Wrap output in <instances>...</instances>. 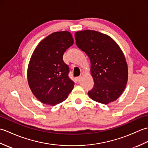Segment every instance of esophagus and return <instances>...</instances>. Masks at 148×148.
I'll return each instance as SVG.
<instances>
[{
	"label": "esophagus",
	"instance_id": "esophagus-1",
	"mask_svg": "<svg viewBox=\"0 0 148 148\" xmlns=\"http://www.w3.org/2000/svg\"><path fill=\"white\" fill-rule=\"evenodd\" d=\"M82 79H83V76H80L77 77V80L78 82H81V81H82Z\"/></svg>",
	"mask_w": 148,
	"mask_h": 148
}]
</instances>
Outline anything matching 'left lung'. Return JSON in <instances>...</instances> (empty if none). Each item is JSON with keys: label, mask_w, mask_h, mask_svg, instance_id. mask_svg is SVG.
Instances as JSON below:
<instances>
[{"label": "left lung", "mask_w": 148, "mask_h": 148, "mask_svg": "<svg viewBox=\"0 0 148 148\" xmlns=\"http://www.w3.org/2000/svg\"><path fill=\"white\" fill-rule=\"evenodd\" d=\"M75 39L91 62L94 86L88 92L89 97L103 104L115 101L128 81V66L122 50L111 37L95 30L76 32Z\"/></svg>", "instance_id": "1"}]
</instances>
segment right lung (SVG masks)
Masks as SVG:
<instances>
[{
	"mask_svg": "<svg viewBox=\"0 0 148 148\" xmlns=\"http://www.w3.org/2000/svg\"><path fill=\"white\" fill-rule=\"evenodd\" d=\"M68 31L52 33L42 39L31 56L27 79L34 95L45 104L54 106L67 98L74 83L69 77V69L63 55L73 45Z\"/></svg>",
	"mask_w": 148,
	"mask_h": 148,
	"instance_id": "add662e5",
	"label": "right lung"
}]
</instances>
